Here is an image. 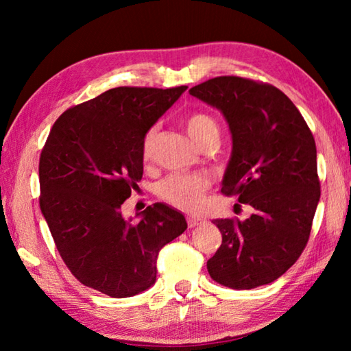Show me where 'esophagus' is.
I'll return each mask as SVG.
<instances>
[{
    "instance_id": "obj_1",
    "label": "esophagus",
    "mask_w": 351,
    "mask_h": 351,
    "mask_svg": "<svg viewBox=\"0 0 351 351\" xmlns=\"http://www.w3.org/2000/svg\"><path fill=\"white\" fill-rule=\"evenodd\" d=\"M201 223H203V219H201L199 217H187V226L190 229L197 228V226H199Z\"/></svg>"
}]
</instances>
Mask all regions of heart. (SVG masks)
Wrapping results in <instances>:
<instances>
[{
  "mask_svg": "<svg viewBox=\"0 0 351 351\" xmlns=\"http://www.w3.org/2000/svg\"><path fill=\"white\" fill-rule=\"evenodd\" d=\"M184 128L189 138L199 147L206 142H218L219 127L215 119L206 112H192L184 119ZM156 130H148L142 141V159L148 161L152 156L153 141ZM207 190V181L198 175H170L159 182L158 195L165 203L182 210L197 209Z\"/></svg>",
  "mask_w": 351,
  "mask_h": 351,
  "instance_id": "heart-1",
  "label": "heart"
}]
</instances>
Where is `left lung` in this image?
I'll return each mask as SVG.
<instances>
[{
    "mask_svg": "<svg viewBox=\"0 0 351 351\" xmlns=\"http://www.w3.org/2000/svg\"><path fill=\"white\" fill-rule=\"evenodd\" d=\"M189 93L228 121L232 154L221 192L254 209L243 221H213L223 241L207 271L232 289L268 285L295 263L310 239L320 198L311 130L287 94L269 83L221 75Z\"/></svg>",
    "mask_w": 351,
    "mask_h": 351,
    "instance_id": "obj_1",
    "label": "left lung"
}]
</instances>
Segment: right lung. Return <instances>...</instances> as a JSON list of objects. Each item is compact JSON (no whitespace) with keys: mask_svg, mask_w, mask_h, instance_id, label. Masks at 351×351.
<instances>
[{"mask_svg":"<svg viewBox=\"0 0 351 351\" xmlns=\"http://www.w3.org/2000/svg\"><path fill=\"white\" fill-rule=\"evenodd\" d=\"M187 86L112 88L63 112L41 150L40 209L57 251L85 287L123 299L156 282L161 249L187 229L154 203L141 221L121 206L144 173L142 141Z\"/></svg>","mask_w":351,"mask_h":351,"instance_id":"add662e5","label":"right lung"}]
</instances>
